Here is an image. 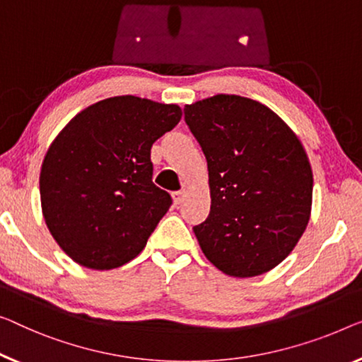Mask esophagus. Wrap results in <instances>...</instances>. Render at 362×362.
I'll use <instances>...</instances> for the list:
<instances>
[{"instance_id": "34e87169", "label": "esophagus", "mask_w": 362, "mask_h": 362, "mask_svg": "<svg viewBox=\"0 0 362 362\" xmlns=\"http://www.w3.org/2000/svg\"><path fill=\"white\" fill-rule=\"evenodd\" d=\"M172 198H174V204H180L185 198V192H174L172 193Z\"/></svg>"}]
</instances>
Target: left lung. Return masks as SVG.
<instances>
[{
    "mask_svg": "<svg viewBox=\"0 0 362 362\" xmlns=\"http://www.w3.org/2000/svg\"><path fill=\"white\" fill-rule=\"evenodd\" d=\"M208 163L211 209L193 228L221 272L252 278L279 265L304 234L314 177L293 129L260 102L218 94L185 105Z\"/></svg>",
    "mask_w": 362,
    "mask_h": 362,
    "instance_id": "left-lung-1",
    "label": "left lung"
}]
</instances>
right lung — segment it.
I'll list each match as a JSON object with an SVG mask.
<instances>
[{"instance_id": "1", "label": "right lung", "mask_w": 362, "mask_h": 362, "mask_svg": "<svg viewBox=\"0 0 362 362\" xmlns=\"http://www.w3.org/2000/svg\"><path fill=\"white\" fill-rule=\"evenodd\" d=\"M182 118L175 104L118 95L79 112L48 148L40 172L47 228L81 267L133 260L170 208L153 183L151 146Z\"/></svg>"}]
</instances>
